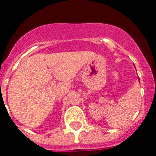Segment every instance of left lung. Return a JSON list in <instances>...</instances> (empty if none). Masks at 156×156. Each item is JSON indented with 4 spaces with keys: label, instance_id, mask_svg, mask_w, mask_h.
<instances>
[{
    "label": "left lung",
    "instance_id": "8db88e82",
    "mask_svg": "<svg viewBox=\"0 0 156 156\" xmlns=\"http://www.w3.org/2000/svg\"><path fill=\"white\" fill-rule=\"evenodd\" d=\"M139 81H140V79H139Z\"/></svg>",
    "mask_w": 156,
    "mask_h": 156
}]
</instances>
